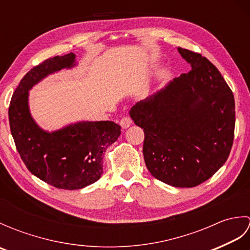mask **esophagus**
<instances>
[{"instance_id": "esophagus-1", "label": "esophagus", "mask_w": 250, "mask_h": 250, "mask_svg": "<svg viewBox=\"0 0 250 250\" xmlns=\"http://www.w3.org/2000/svg\"><path fill=\"white\" fill-rule=\"evenodd\" d=\"M131 125L132 119L129 118V117H124V118L120 120V125L122 126V129H128Z\"/></svg>"}]
</instances>
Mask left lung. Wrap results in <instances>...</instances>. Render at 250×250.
Masks as SVG:
<instances>
[{"label": "left lung", "instance_id": "8db88e82", "mask_svg": "<svg viewBox=\"0 0 250 250\" xmlns=\"http://www.w3.org/2000/svg\"><path fill=\"white\" fill-rule=\"evenodd\" d=\"M191 71L168 82L129 115L144 129L146 167L173 187L191 188L210 178L230 155L235 125L231 89L205 57L177 48Z\"/></svg>", "mask_w": 250, "mask_h": 250}]
</instances>
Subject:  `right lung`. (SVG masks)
Wrapping results in <instances>:
<instances>
[{
    "label": "right lung",
    "mask_w": 250,
    "mask_h": 250,
    "mask_svg": "<svg viewBox=\"0 0 250 250\" xmlns=\"http://www.w3.org/2000/svg\"><path fill=\"white\" fill-rule=\"evenodd\" d=\"M78 64L70 52L45 60L25 74L10 101V132L29 171L56 188L77 190L100 179L102 153L118 139L121 126L113 121H77L56 131L36 124L29 106L30 90L44 78Z\"/></svg>",
    "instance_id": "1"
}]
</instances>
